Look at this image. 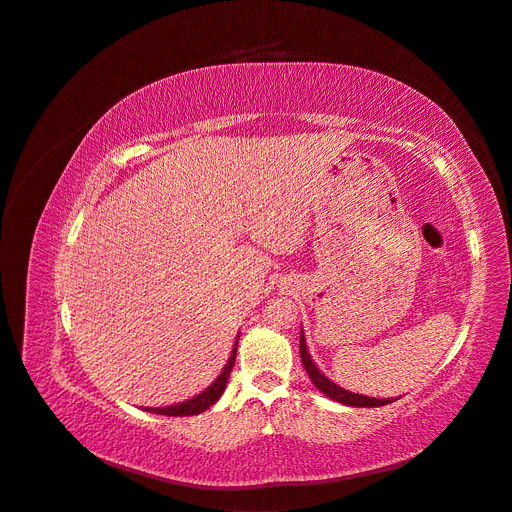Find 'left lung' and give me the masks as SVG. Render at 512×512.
Returning <instances> with one entry per match:
<instances>
[{
    "instance_id": "8db88e82",
    "label": "left lung",
    "mask_w": 512,
    "mask_h": 512,
    "mask_svg": "<svg viewBox=\"0 0 512 512\" xmlns=\"http://www.w3.org/2000/svg\"><path fill=\"white\" fill-rule=\"evenodd\" d=\"M301 359H303V367L309 373V378L315 384V388L321 394H326L328 398L340 402V405H346V407H384V405H388V402L396 400V398H373V396H365V394H355L351 390L340 388L330 378H326V375L319 371V367L313 363V359L309 355V348H307V340H305L303 330H301Z\"/></svg>"
}]
</instances>
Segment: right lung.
Segmentation results:
<instances>
[{"label":"right lung","mask_w":512,"mask_h":512,"mask_svg":"<svg viewBox=\"0 0 512 512\" xmlns=\"http://www.w3.org/2000/svg\"><path fill=\"white\" fill-rule=\"evenodd\" d=\"M238 336H236L232 353L228 357V363L224 365V369H222V373L218 375V378L211 382V386H207L203 392H199L193 398H188L184 402H178V405H170V407H145L143 411H149V413H155V415H168V417H191V415H199V413L207 411L211 405H215V402H218L220 396L224 394L228 378H230V371L234 367L236 348H238Z\"/></svg>","instance_id":"add662e5"}]
</instances>
